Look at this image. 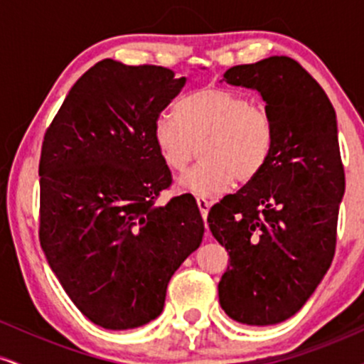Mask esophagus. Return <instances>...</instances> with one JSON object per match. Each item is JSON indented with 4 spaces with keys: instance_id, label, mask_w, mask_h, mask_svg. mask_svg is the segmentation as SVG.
I'll list each match as a JSON object with an SVG mask.
<instances>
[{
    "instance_id": "34e87169",
    "label": "esophagus",
    "mask_w": 364,
    "mask_h": 364,
    "mask_svg": "<svg viewBox=\"0 0 364 364\" xmlns=\"http://www.w3.org/2000/svg\"><path fill=\"white\" fill-rule=\"evenodd\" d=\"M196 203H198V208H199V211H201V216L204 220H206V216H208V211H210V201H208V199H204V198H198L196 199Z\"/></svg>"
}]
</instances>
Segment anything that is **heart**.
Returning <instances> with one entry per match:
<instances>
[{"label":"heart","mask_w":364,"mask_h":364,"mask_svg":"<svg viewBox=\"0 0 364 364\" xmlns=\"http://www.w3.org/2000/svg\"><path fill=\"white\" fill-rule=\"evenodd\" d=\"M153 141L171 171H186L203 146V165L181 181L187 193L211 198L234 182L249 183L268 165L275 130L268 112L244 94L199 89L153 124Z\"/></svg>","instance_id":"b5f03b06"}]
</instances>
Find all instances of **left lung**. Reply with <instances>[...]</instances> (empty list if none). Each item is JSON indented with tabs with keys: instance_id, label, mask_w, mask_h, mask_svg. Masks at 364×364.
Returning a JSON list of instances; mask_svg holds the SVG:
<instances>
[{
	"instance_id": "left-lung-1",
	"label": "left lung",
	"mask_w": 364,
	"mask_h": 364,
	"mask_svg": "<svg viewBox=\"0 0 364 364\" xmlns=\"http://www.w3.org/2000/svg\"><path fill=\"white\" fill-rule=\"evenodd\" d=\"M223 80L259 92L275 141L258 177L208 215L211 234L230 256L220 304L239 323L275 325L303 308L336 252L346 189L336 109L287 56L237 65Z\"/></svg>"
}]
</instances>
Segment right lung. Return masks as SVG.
Instances as JSON below:
<instances>
[{
    "label": "right lung",
    "mask_w": 364,
    "mask_h": 364,
    "mask_svg": "<svg viewBox=\"0 0 364 364\" xmlns=\"http://www.w3.org/2000/svg\"><path fill=\"white\" fill-rule=\"evenodd\" d=\"M186 85L170 68L106 58L73 84L41 149V247L92 323L129 330L160 316L177 268L201 246L191 194L171 183L153 124Z\"/></svg>",
    "instance_id": "1"
}]
</instances>
